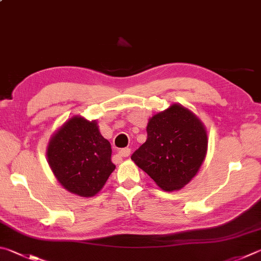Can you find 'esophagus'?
<instances>
[{
    "label": "esophagus",
    "instance_id": "obj_1",
    "mask_svg": "<svg viewBox=\"0 0 261 261\" xmlns=\"http://www.w3.org/2000/svg\"><path fill=\"white\" fill-rule=\"evenodd\" d=\"M130 153H131V149L130 148H122L121 150H118V153H117V156L118 158H127V156L130 155Z\"/></svg>",
    "mask_w": 261,
    "mask_h": 261
}]
</instances>
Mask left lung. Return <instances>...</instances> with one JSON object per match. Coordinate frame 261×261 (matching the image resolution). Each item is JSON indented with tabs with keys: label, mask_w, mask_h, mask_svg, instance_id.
I'll return each mask as SVG.
<instances>
[{
	"label": "left lung",
	"mask_w": 261,
	"mask_h": 261,
	"mask_svg": "<svg viewBox=\"0 0 261 261\" xmlns=\"http://www.w3.org/2000/svg\"><path fill=\"white\" fill-rule=\"evenodd\" d=\"M147 140L131 156L165 192L179 191L196 176L207 151L205 125L180 103L151 116Z\"/></svg>",
	"instance_id": "8db88e82"
}]
</instances>
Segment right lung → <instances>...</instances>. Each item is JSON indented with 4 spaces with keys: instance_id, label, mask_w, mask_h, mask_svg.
Returning <instances> with one entry per match:
<instances>
[{
    "instance_id": "add662e5",
    "label": "right lung",
    "mask_w": 261,
    "mask_h": 261,
    "mask_svg": "<svg viewBox=\"0 0 261 261\" xmlns=\"http://www.w3.org/2000/svg\"><path fill=\"white\" fill-rule=\"evenodd\" d=\"M48 163L58 182L69 193L92 197L105 186L115 170L112 148L96 120L74 115L50 137Z\"/></svg>"
}]
</instances>
